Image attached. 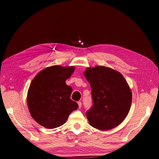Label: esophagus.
<instances>
[{"label": "esophagus", "instance_id": "esophagus-1", "mask_svg": "<svg viewBox=\"0 0 159 159\" xmlns=\"http://www.w3.org/2000/svg\"><path fill=\"white\" fill-rule=\"evenodd\" d=\"M78 104H79V108H80V107H81V105H82L81 102H78Z\"/></svg>", "mask_w": 159, "mask_h": 159}]
</instances>
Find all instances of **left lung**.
<instances>
[{
	"mask_svg": "<svg viewBox=\"0 0 159 159\" xmlns=\"http://www.w3.org/2000/svg\"><path fill=\"white\" fill-rule=\"evenodd\" d=\"M84 76L90 83L93 105L86 111L90 125L108 130L120 125L128 114L132 92L123 75L104 66L88 67Z\"/></svg>",
	"mask_w": 159,
	"mask_h": 159,
	"instance_id": "1",
	"label": "left lung"
}]
</instances>
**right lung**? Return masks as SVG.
<instances>
[{"instance_id": "add662e5", "label": "right lung", "mask_w": 159, "mask_h": 159, "mask_svg": "<svg viewBox=\"0 0 159 159\" xmlns=\"http://www.w3.org/2000/svg\"><path fill=\"white\" fill-rule=\"evenodd\" d=\"M74 70V66H51L39 72L32 80L27 93V105L32 118L39 125L48 129L60 127L79 108L70 98L71 87L65 83Z\"/></svg>"}]
</instances>
